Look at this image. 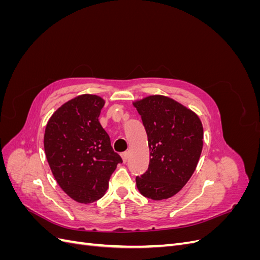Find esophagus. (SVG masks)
I'll return each mask as SVG.
<instances>
[{"instance_id": "esophagus-1", "label": "esophagus", "mask_w": 260, "mask_h": 260, "mask_svg": "<svg viewBox=\"0 0 260 260\" xmlns=\"http://www.w3.org/2000/svg\"><path fill=\"white\" fill-rule=\"evenodd\" d=\"M120 155H121V157H122L123 162H125V161L128 160V152H123V153H121Z\"/></svg>"}]
</instances>
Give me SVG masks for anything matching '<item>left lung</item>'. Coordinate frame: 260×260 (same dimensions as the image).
<instances>
[{
	"instance_id": "obj_1",
	"label": "left lung",
	"mask_w": 260,
	"mask_h": 260,
	"mask_svg": "<svg viewBox=\"0 0 260 260\" xmlns=\"http://www.w3.org/2000/svg\"><path fill=\"white\" fill-rule=\"evenodd\" d=\"M142 118L149 147V165L137 177L139 192L154 201L167 200L182 188L198 166L204 130L190 108L165 95L133 102Z\"/></svg>"
}]
</instances>
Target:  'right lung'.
Instances as JSON below:
<instances>
[{
  "instance_id": "add662e5",
  "label": "right lung",
  "mask_w": 260,
  "mask_h": 260,
  "mask_svg": "<svg viewBox=\"0 0 260 260\" xmlns=\"http://www.w3.org/2000/svg\"><path fill=\"white\" fill-rule=\"evenodd\" d=\"M104 104L99 95L81 94L58 107L45 127L44 152L52 174L61 190L81 204L100 200L122 162L99 121Z\"/></svg>"
}]
</instances>
